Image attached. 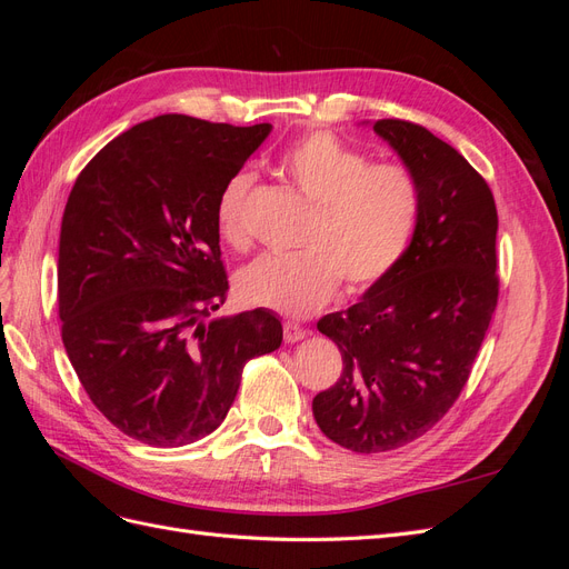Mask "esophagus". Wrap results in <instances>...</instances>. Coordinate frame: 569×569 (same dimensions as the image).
Here are the masks:
<instances>
[{
    "instance_id": "esophagus-1",
    "label": "esophagus",
    "mask_w": 569,
    "mask_h": 569,
    "mask_svg": "<svg viewBox=\"0 0 569 569\" xmlns=\"http://www.w3.org/2000/svg\"><path fill=\"white\" fill-rule=\"evenodd\" d=\"M306 337V330L299 325V322H291L287 320L284 322V341L287 343H295V341H301Z\"/></svg>"
}]
</instances>
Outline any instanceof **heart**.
Segmentation results:
<instances>
[{
  "label": "heart",
  "mask_w": 569,
  "mask_h": 569,
  "mask_svg": "<svg viewBox=\"0 0 569 569\" xmlns=\"http://www.w3.org/2000/svg\"><path fill=\"white\" fill-rule=\"evenodd\" d=\"M282 170L316 206L299 256H261L237 278L244 303L282 316H311L330 301L339 280L360 295L393 270L416 230L420 187L403 163H370L363 151L318 130L291 147ZM251 173H237L218 197V228L226 242L251 244L247 201Z\"/></svg>",
  "instance_id": "b5f03b06"
}]
</instances>
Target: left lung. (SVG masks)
I'll return each mask as SVG.
<instances>
[{
  "mask_svg": "<svg viewBox=\"0 0 569 569\" xmlns=\"http://www.w3.org/2000/svg\"><path fill=\"white\" fill-rule=\"evenodd\" d=\"M372 130L420 187L410 247L347 311L322 316L343 368L313 399L322 435L356 453H382L429 432L468 382L498 303L493 194L460 153L401 118Z\"/></svg>",
  "mask_w": 569,
  "mask_h": 569,
  "instance_id": "left-lung-1",
  "label": "left lung"
}]
</instances>
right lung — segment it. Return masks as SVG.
Listing matches in <instances>:
<instances>
[{
    "instance_id": "right-lung-1",
    "label": "right lung",
    "mask_w": 569,
    "mask_h": 569,
    "mask_svg": "<svg viewBox=\"0 0 569 569\" xmlns=\"http://www.w3.org/2000/svg\"><path fill=\"white\" fill-rule=\"evenodd\" d=\"M270 128L157 116L101 149L68 197L63 347L101 416L147 446L211 435L247 360L282 343L268 308L203 322L228 299L218 197Z\"/></svg>"
}]
</instances>
